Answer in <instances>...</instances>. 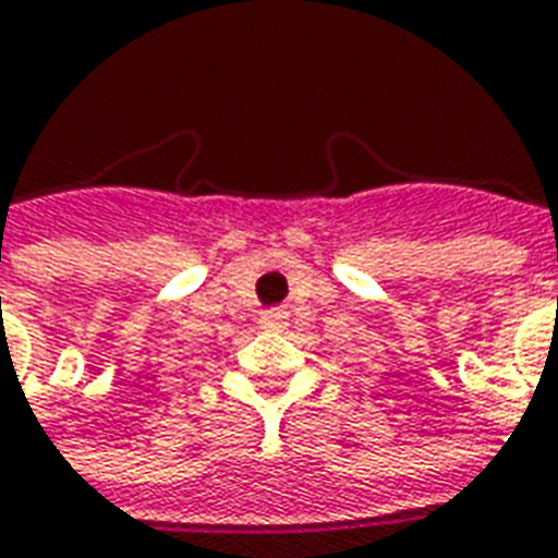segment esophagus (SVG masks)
I'll use <instances>...</instances> for the list:
<instances>
[{"instance_id": "esophagus-1", "label": "esophagus", "mask_w": 558, "mask_h": 558, "mask_svg": "<svg viewBox=\"0 0 558 558\" xmlns=\"http://www.w3.org/2000/svg\"><path fill=\"white\" fill-rule=\"evenodd\" d=\"M286 322H288L286 310L260 312V324H264V327H286Z\"/></svg>"}]
</instances>
